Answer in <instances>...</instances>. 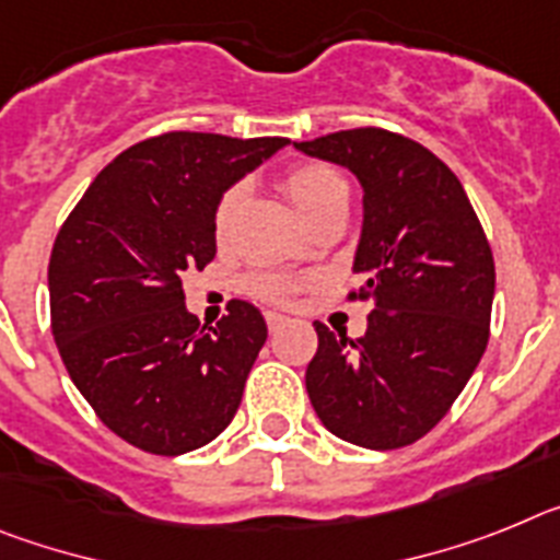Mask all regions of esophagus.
<instances>
[{"label":"esophagus","mask_w":560,"mask_h":560,"mask_svg":"<svg viewBox=\"0 0 560 560\" xmlns=\"http://www.w3.org/2000/svg\"><path fill=\"white\" fill-rule=\"evenodd\" d=\"M265 320H267V329H270V332H279V329L287 324L284 315H279V313H265Z\"/></svg>","instance_id":"obj_1"}]
</instances>
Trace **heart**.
Wrapping results in <instances>:
<instances>
[{
  "label": "heart",
  "mask_w": 560,
  "mask_h": 560,
  "mask_svg": "<svg viewBox=\"0 0 560 560\" xmlns=\"http://www.w3.org/2000/svg\"><path fill=\"white\" fill-rule=\"evenodd\" d=\"M281 188L287 191V197L293 199V206L299 208V213L307 222L318 220L320 213L329 211L338 202H347L349 191L347 183L335 172L332 165L318 163V160H304V163L290 165L284 174H281ZM242 194L245 186L242 183H233L217 199V208H213V236L217 240H228L231 233L233 217L240 211ZM310 279L293 273H276V270H256L245 279V290L250 295L261 301H270V304H293L295 295L301 290H307Z\"/></svg>",
  "instance_id": "obj_1"
}]
</instances>
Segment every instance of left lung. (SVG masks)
Segmentation results:
<instances>
[{
	"instance_id": "left-lung-1",
	"label": "left lung",
	"mask_w": 560,
	"mask_h": 560,
	"mask_svg": "<svg viewBox=\"0 0 560 560\" xmlns=\"http://www.w3.org/2000/svg\"><path fill=\"white\" fill-rule=\"evenodd\" d=\"M295 145L361 179V284L349 287L347 301L372 304L366 335L354 343L313 324L310 402L340 440L402 448L448 415L482 361L493 250L456 174L417 140L361 126Z\"/></svg>"
}]
</instances>
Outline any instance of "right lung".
I'll list each match as a JSON object with an SVG mask.
<instances>
[{"instance_id":"right-lung-1","label":"right lung","mask_w":560,"mask_h":560,"mask_svg":"<svg viewBox=\"0 0 560 560\" xmlns=\"http://www.w3.org/2000/svg\"><path fill=\"white\" fill-rule=\"evenodd\" d=\"M290 143L165 132L106 165L52 242L50 327L98 420L158 456L202 448L231 425L267 327L233 299L217 327L186 310L183 279L217 256L213 208Z\"/></svg>"}]
</instances>
